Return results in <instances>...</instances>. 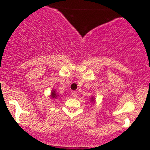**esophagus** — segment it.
<instances>
[{"instance_id":"obj_1","label":"esophagus","mask_w":150,"mask_h":150,"mask_svg":"<svg viewBox=\"0 0 150 150\" xmlns=\"http://www.w3.org/2000/svg\"><path fill=\"white\" fill-rule=\"evenodd\" d=\"M77 94H77V91H74V92H72V95H73V97L74 98H76L77 97Z\"/></svg>"}]
</instances>
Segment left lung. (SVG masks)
I'll use <instances>...</instances> for the list:
<instances>
[{
	"label": "left lung",
	"instance_id": "1",
	"mask_svg": "<svg viewBox=\"0 0 150 150\" xmlns=\"http://www.w3.org/2000/svg\"><path fill=\"white\" fill-rule=\"evenodd\" d=\"M90 102L92 103H94L95 102V98H94V97H92L90 98Z\"/></svg>",
	"mask_w": 150,
	"mask_h": 150
}]
</instances>
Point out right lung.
<instances>
[{
  "mask_svg": "<svg viewBox=\"0 0 150 150\" xmlns=\"http://www.w3.org/2000/svg\"><path fill=\"white\" fill-rule=\"evenodd\" d=\"M50 96H51V99H57L58 98L60 97L59 94H58V93L56 92V89H53V90L51 91V95H50Z\"/></svg>",
  "mask_w": 150,
  "mask_h": 150,
  "instance_id": "1",
  "label": "right lung"
}]
</instances>
